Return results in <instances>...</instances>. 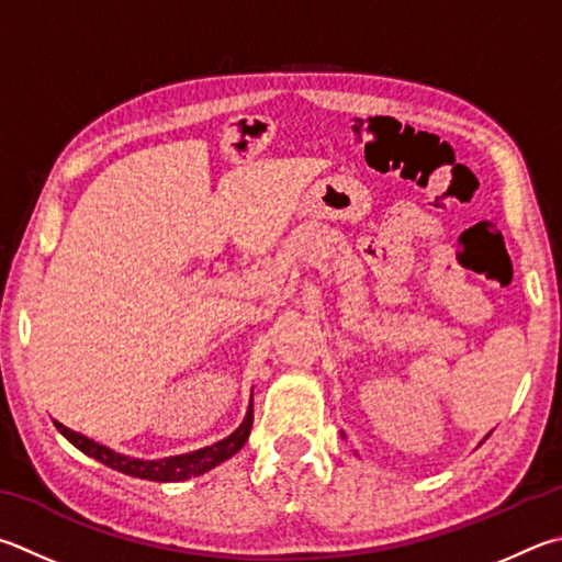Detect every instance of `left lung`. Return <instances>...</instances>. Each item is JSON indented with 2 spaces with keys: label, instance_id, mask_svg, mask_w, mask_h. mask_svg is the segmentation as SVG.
Listing matches in <instances>:
<instances>
[{
  "label": "left lung",
  "instance_id": "left-lung-1",
  "mask_svg": "<svg viewBox=\"0 0 562 562\" xmlns=\"http://www.w3.org/2000/svg\"><path fill=\"white\" fill-rule=\"evenodd\" d=\"M341 437H344V435H341ZM486 437H488V435H486ZM486 437H484V440H486Z\"/></svg>",
  "mask_w": 562,
  "mask_h": 562
}]
</instances>
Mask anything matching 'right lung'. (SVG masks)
<instances>
[{
    "mask_svg": "<svg viewBox=\"0 0 562 562\" xmlns=\"http://www.w3.org/2000/svg\"><path fill=\"white\" fill-rule=\"evenodd\" d=\"M56 427H58V432L64 435L70 445L78 447L80 452L98 459V462H103L105 467L115 469V472H122L127 476H137V479H149V482H183V479L201 476L203 472H209V469L218 467L221 462H226V459L240 452V447L248 442V435L252 427V401H250L248 413H246V417H243V423L238 425L236 432H231L228 437H223V440L213 442L209 447H201V450L165 457V459H139V457L120 454L115 450H110V447H105V445L90 440V437H86V435L70 430V427L60 425L58 420H56Z\"/></svg>",
    "mask_w": 562,
    "mask_h": 562,
    "instance_id": "1",
    "label": "right lung"
}]
</instances>
